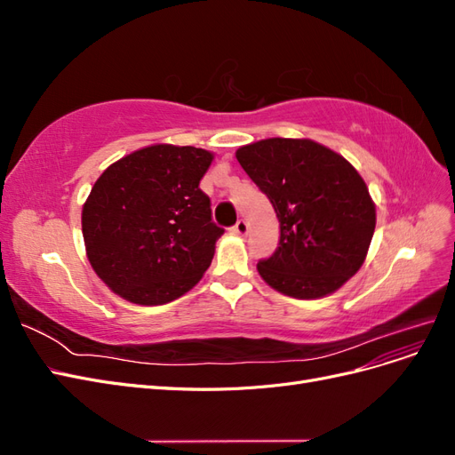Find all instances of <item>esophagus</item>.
<instances>
[{
    "label": "esophagus",
    "instance_id": "34e87169",
    "mask_svg": "<svg viewBox=\"0 0 455 455\" xmlns=\"http://www.w3.org/2000/svg\"><path fill=\"white\" fill-rule=\"evenodd\" d=\"M231 231L237 233V235L243 237V235H246V231H249V224H246L244 220H239V222L231 228Z\"/></svg>",
    "mask_w": 455,
    "mask_h": 455
}]
</instances>
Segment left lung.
Here are the masks:
<instances>
[{
	"label": "left lung",
	"mask_w": 455,
	"mask_h": 455,
	"mask_svg": "<svg viewBox=\"0 0 455 455\" xmlns=\"http://www.w3.org/2000/svg\"><path fill=\"white\" fill-rule=\"evenodd\" d=\"M235 156L279 218L277 251L258 261L261 279L298 299L336 292L361 269L376 229L361 174L307 139L259 140Z\"/></svg>",
	"instance_id": "left-lung-1"
}]
</instances>
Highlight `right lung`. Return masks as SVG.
I'll return each mask as SVG.
<instances>
[{"label":"right lung","instance_id":"1","mask_svg":"<svg viewBox=\"0 0 455 455\" xmlns=\"http://www.w3.org/2000/svg\"><path fill=\"white\" fill-rule=\"evenodd\" d=\"M212 154L156 144L100 174L81 212L87 258L116 294L161 306L194 288L224 229L212 222L199 182Z\"/></svg>","mask_w":455,"mask_h":455}]
</instances>
